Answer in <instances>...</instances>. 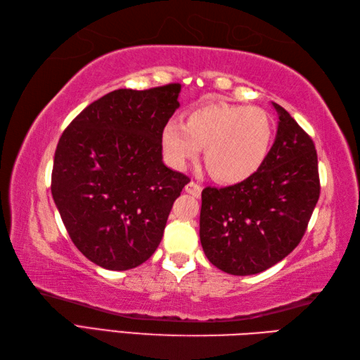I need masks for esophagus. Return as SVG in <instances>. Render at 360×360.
I'll return each instance as SVG.
<instances>
[{"label":"esophagus","instance_id":"34e87169","mask_svg":"<svg viewBox=\"0 0 360 360\" xmlns=\"http://www.w3.org/2000/svg\"><path fill=\"white\" fill-rule=\"evenodd\" d=\"M186 192L188 193V195H192V196H195V198H200L201 196V192H202V187L198 184V182H188V184L186 186Z\"/></svg>","mask_w":360,"mask_h":360}]
</instances>
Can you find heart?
I'll use <instances>...</instances> for the list:
<instances>
[{"label":"heart","instance_id":"1","mask_svg":"<svg viewBox=\"0 0 360 360\" xmlns=\"http://www.w3.org/2000/svg\"><path fill=\"white\" fill-rule=\"evenodd\" d=\"M272 136L274 120L266 110L215 103L190 111L184 125L168 122L160 143L176 168L195 160L204 148L205 165L213 178L223 184H236L259 170Z\"/></svg>","mask_w":360,"mask_h":360}]
</instances>
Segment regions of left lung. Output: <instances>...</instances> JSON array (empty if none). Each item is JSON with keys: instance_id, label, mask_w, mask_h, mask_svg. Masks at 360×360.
Returning <instances> with one entry per match:
<instances>
[{"instance_id": "1", "label": "left lung", "mask_w": 360, "mask_h": 360, "mask_svg": "<svg viewBox=\"0 0 360 360\" xmlns=\"http://www.w3.org/2000/svg\"><path fill=\"white\" fill-rule=\"evenodd\" d=\"M274 145L259 170L238 184L205 187L200 238L205 257L232 275L269 269L307 232L320 195L317 151L283 106Z\"/></svg>"}]
</instances>
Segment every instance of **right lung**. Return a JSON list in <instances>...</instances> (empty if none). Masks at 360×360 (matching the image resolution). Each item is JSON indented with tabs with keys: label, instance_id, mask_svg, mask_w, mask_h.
<instances>
[{
	"label": "right lung",
	"instance_id": "right-lung-1",
	"mask_svg": "<svg viewBox=\"0 0 360 360\" xmlns=\"http://www.w3.org/2000/svg\"><path fill=\"white\" fill-rule=\"evenodd\" d=\"M179 83L116 89L88 105L60 137L51 192L72 243L110 271L155 254L188 184L162 162L160 134L179 108Z\"/></svg>",
	"mask_w": 360,
	"mask_h": 360
}]
</instances>
